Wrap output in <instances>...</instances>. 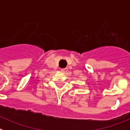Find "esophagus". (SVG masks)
<instances>
[{
  "label": "esophagus",
  "instance_id": "34e87169",
  "mask_svg": "<svg viewBox=\"0 0 130 130\" xmlns=\"http://www.w3.org/2000/svg\"><path fill=\"white\" fill-rule=\"evenodd\" d=\"M61 70V72H62V73H66V72H68V68H62L60 70Z\"/></svg>",
  "mask_w": 130,
  "mask_h": 130
}]
</instances>
